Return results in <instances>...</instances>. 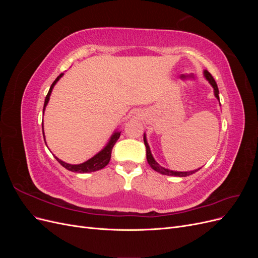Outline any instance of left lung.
<instances>
[{"label":"left lung","mask_w":258,"mask_h":258,"mask_svg":"<svg viewBox=\"0 0 258 258\" xmlns=\"http://www.w3.org/2000/svg\"><path fill=\"white\" fill-rule=\"evenodd\" d=\"M205 73V77L207 79V81L211 84V86H212L213 87V89H214V95H215V97H216V99H218L220 100V96H218V87H217V85H216V82H215V80L213 79V76L211 75L207 70L206 71L204 72ZM144 144H145V147H146V159H147V162H148V165H150L151 167H152V169H154L155 171H157V172H159V173H161V174H163V175H171V176H188V175H190V174H192V173H195V172H197L198 170H200V169H198V170H194V171H188V172H178V171H172V170H169V169H166V168H163V167H161L159 163H157V161H156L155 159H154V157H153V155H152V153H151V150H150V146H148V143H147V140H146V137H145V135H144Z\"/></svg>","instance_id":"left-lung-1"}]
</instances>
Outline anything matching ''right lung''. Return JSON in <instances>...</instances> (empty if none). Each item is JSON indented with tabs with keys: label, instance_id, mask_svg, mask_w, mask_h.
Returning a JSON list of instances; mask_svg holds the SVG:
<instances>
[{
	"label": "right lung",
	"instance_id": "right-lung-1",
	"mask_svg": "<svg viewBox=\"0 0 258 258\" xmlns=\"http://www.w3.org/2000/svg\"><path fill=\"white\" fill-rule=\"evenodd\" d=\"M62 75H63V73H61L56 80H54V82L51 84L50 88H49V91L47 93V96H46L45 98V102H44V108H43V113L45 111L46 108V105H47L48 101H49V97H50V93L52 91V88L53 86L57 84V82L61 79ZM43 137H44V140H45V136H44V128H43ZM120 137V131H115L114 134L112 135L110 141L107 142V144L103 147L102 151H100L98 154H96L95 156H93L92 158L88 159L87 161H85L83 163H80V165H70V163H67L64 161L60 160L59 158L56 157V159L58 160V162L60 163V165L62 167H64L67 170L69 171H72V172H77V173H89V172H95V171H98V170H101L103 169L108 162H110V159H111V154H112V150H113V146L115 145V143L117 142V140L119 139ZM46 143V142H45Z\"/></svg>",
	"mask_w": 258,
	"mask_h": 258
}]
</instances>
